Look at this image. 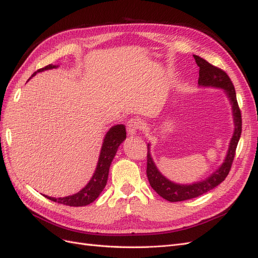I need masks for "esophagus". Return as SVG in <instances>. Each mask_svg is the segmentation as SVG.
<instances>
[{
	"instance_id": "34e87169",
	"label": "esophagus",
	"mask_w": 258,
	"mask_h": 258,
	"mask_svg": "<svg viewBox=\"0 0 258 258\" xmlns=\"http://www.w3.org/2000/svg\"><path fill=\"white\" fill-rule=\"evenodd\" d=\"M140 128H141V121L138 118H131L127 121V131L129 136H135Z\"/></svg>"
}]
</instances>
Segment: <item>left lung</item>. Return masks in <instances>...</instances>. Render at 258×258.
I'll return each instance as SVG.
<instances>
[{
    "label": "left lung",
    "mask_w": 258,
    "mask_h": 258,
    "mask_svg": "<svg viewBox=\"0 0 258 258\" xmlns=\"http://www.w3.org/2000/svg\"><path fill=\"white\" fill-rule=\"evenodd\" d=\"M194 58L197 66L199 67L198 84L200 86H212V87L223 88L225 89L226 93H227L232 105L233 119H235L236 128L230 141L227 156H226L225 161L223 162L221 168L216 170V172H214L210 177H208L206 181L198 182L191 185L175 184L163 176L157 170V168H156L155 163L151 157L150 147L147 146L146 175L148 178V182H150L152 188L157 192L160 197L170 202L184 201L191 198H196L198 196H201V195L208 192L209 190L213 189L217 185H220L224 179L227 177L231 169L233 158H235L236 155L237 145L242 131L241 111L237 101L236 90L235 87H233L231 80L229 79V76L224 70L209 63V62L204 58L196 56V54H194Z\"/></svg>",
    "instance_id": "8db88e82"
}]
</instances>
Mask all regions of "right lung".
Segmentation results:
<instances>
[{"label": "right lung", "mask_w": 258, "mask_h": 258, "mask_svg": "<svg viewBox=\"0 0 258 258\" xmlns=\"http://www.w3.org/2000/svg\"><path fill=\"white\" fill-rule=\"evenodd\" d=\"M53 68H56V66L48 64L45 68L37 70V72H42L44 70ZM36 72H34L32 76H34ZM124 139H126V127H124V124H117V126L112 127L108 130L104 138V142L102 148H101L96 172L93 173V176L91 177L89 183L86 185L81 191L74 194L73 196H68L57 199L48 196L45 197L51 201L70 207H84L95 201L99 197L101 191L104 189L107 182L108 170H110L111 162L115 157V154L117 150H118V146Z\"/></svg>", "instance_id": "1"}]
</instances>
